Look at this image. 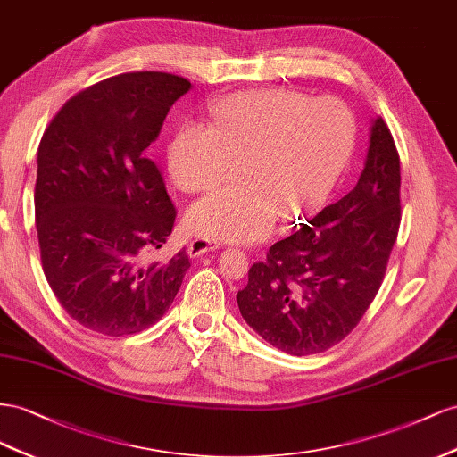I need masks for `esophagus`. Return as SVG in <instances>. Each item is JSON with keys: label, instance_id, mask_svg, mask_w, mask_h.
Returning a JSON list of instances; mask_svg holds the SVG:
<instances>
[{"label": "esophagus", "instance_id": "esophagus-1", "mask_svg": "<svg viewBox=\"0 0 457 457\" xmlns=\"http://www.w3.org/2000/svg\"><path fill=\"white\" fill-rule=\"evenodd\" d=\"M220 249V243L214 241V239H204V237H197L193 239L187 246V253L189 256H201L204 253H211V251H216Z\"/></svg>", "mask_w": 457, "mask_h": 457}]
</instances>
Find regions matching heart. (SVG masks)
<instances>
[{"instance_id":"b5f03b06","label":"heart","mask_w":457,"mask_h":457,"mask_svg":"<svg viewBox=\"0 0 457 457\" xmlns=\"http://www.w3.org/2000/svg\"><path fill=\"white\" fill-rule=\"evenodd\" d=\"M356 143V116L343 99L296 89L246 91L224 99L214 126L187 122L168 147V168L189 193L246 179L199 199L187 226L204 239L256 241L314 211L341 181Z\"/></svg>"}]
</instances>
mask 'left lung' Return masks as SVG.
<instances>
[{"instance_id":"1","label":"left lung","mask_w":457,"mask_h":457,"mask_svg":"<svg viewBox=\"0 0 457 457\" xmlns=\"http://www.w3.org/2000/svg\"><path fill=\"white\" fill-rule=\"evenodd\" d=\"M400 228V156L375 119L358 184L270 246L237 293L241 316L276 348L320 354L356 328L383 283Z\"/></svg>"}]
</instances>
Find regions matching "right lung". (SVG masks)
<instances>
[{
  "instance_id": "right-lung-1",
  "label": "right lung",
  "mask_w": 457,
  "mask_h": 457,
  "mask_svg": "<svg viewBox=\"0 0 457 457\" xmlns=\"http://www.w3.org/2000/svg\"><path fill=\"white\" fill-rule=\"evenodd\" d=\"M191 82L168 72L111 76L71 97L37 149L34 211L46 279L67 314L109 337L151 328L191 262L149 254L168 241L176 206L147 147Z\"/></svg>"
}]
</instances>
